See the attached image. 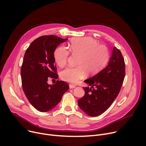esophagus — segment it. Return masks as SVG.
<instances>
[{"label":"esophagus","instance_id":"obj_1","mask_svg":"<svg viewBox=\"0 0 146 146\" xmlns=\"http://www.w3.org/2000/svg\"><path fill=\"white\" fill-rule=\"evenodd\" d=\"M76 85H69V88H70V89H73V88H76Z\"/></svg>","mask_w":146,"mask_h":146}]
</instances>
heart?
<instances>
[{"mask_svg":"<svg viewBox=\"0 0 146 146\" xmlns=\"http://www.w3.org/2000/svg\"><path fill=\"white\" fill-rule=\"evenodd\" d=\"M70 51L73 55L79 56L77 67H67L61 71L60 77L64 81L75 83L84 78L86 72L94 75L100 72L108 60L107 48L98 44L91 37L74 38L70 44ZM69 56V51L64 45L58 47L54 52L55 62L60 67L64 66Z\"/></svg>","mask_w":146,"mask_h":146,"instance_id":"1","label":"heart"}]
</instances>
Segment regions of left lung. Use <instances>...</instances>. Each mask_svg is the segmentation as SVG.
<instances>
[{"instance_id":"left-lung-1","label":"left lung","mask_w":146,"mask_h":146,"mask_svg":"<svg viewBox=\"0 0 146 146\" xmlns=\"http://www.w3.org/2000/svg\"><path fill=\"white\" fill-rule=\"evenodd\" d=\"M125 74L124 59L113 47L108 65L98 74L84 80L90 87L84 88L85 95L79 108L90 117H96L108 110L119 93Z\"/></svg>"}]
</instances>
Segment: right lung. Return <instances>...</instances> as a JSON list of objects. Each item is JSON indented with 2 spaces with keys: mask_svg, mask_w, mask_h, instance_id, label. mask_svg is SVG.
Masks as SVG:
<instances>
[{
  "mask_svg": "<svg viewBox=\"0 0 146 146\" xmlns=\"http://www.w3.org/2000/svg\"><path fill=\"white\" fill-rule=\"evenodd\" d=\"M67 38L44 35L33 41L25 51L21 67L22 88L29 102L40 112H47L60 102L69 88L64 81L49 85L50 78L57 79L54 52Z\"/></svg>",
  "mask_w": 146,
  "mask_h": 146,
  "instance_id": "obj_1",
  "label": "right lung"
}]
</instances>
